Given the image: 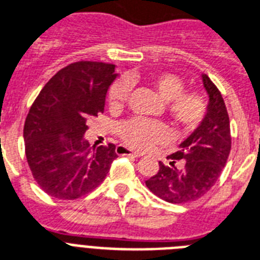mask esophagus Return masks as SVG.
Listing matches in <instances>:
<instances>
[{"instance_id":"esophagus-1","label":"esophagus","mask_w":260,"mask_h":260,"mask_svg":"<svg viewBox=\"0 0 260 260\" xmlns=\"http://www.w3.org/2000/svg\"><path fill=\"white\" fill-rule=\"evenodd\" d=\"M116 153L120 156H132V157H140V153L131 151V149H128L126 147H124V145H119V147L116 148Z\"/></svg>"}]
</instances>
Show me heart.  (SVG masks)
I'll return each instance as SVG.
<instances>
[{"label":"heart","mask_w":260,"mask_h":260,"mask_svg":"<svg viewBox=\"0 0 260 260\" xmlns=\"http://www.w3.org/2000/svg\"><path fill=\"white\" fill-rule=\"evenodd\" d=\"M145 81L156 90L160 99L166 101V109L175 124L191 129L202 123L207 107L203 96L198 92H184L183 79L174 73L161 72L153 73L143 79L141 76H129L128 81ZM129 86L124 80L112 84L108 92V103L111 108L121 107L126 99ZM119 135L128 147L135 149H148L152 145L163 143L167 139V126L155 120L134 117L126 120L119 126Z\"/></svg>","instance_id":"1"}]
</instances>
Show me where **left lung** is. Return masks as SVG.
<instances>
[{"instance_id":"8db88e82","label":"left lung","mask_w":260,"mask_h":260,"mask_svg":"<svg viewBox=\"0 0 260 260\" xmlns=\"http://www.w3.org/2000/svg\"><path fill=\"white\" fill-rule=\"evenodd\" d=\"M210 101L203 121L171 153L166 166L145 181L149 191L168 203L183 204L200 199L218 181L231 151L230 117L224 100L207 75L202 76Z\"/></svg>"}]
</instances>
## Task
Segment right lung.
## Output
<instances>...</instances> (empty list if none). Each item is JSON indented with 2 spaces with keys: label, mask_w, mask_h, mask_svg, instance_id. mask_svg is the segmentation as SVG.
Masks as SVG:
<instances>
[{
  "label": "right lung",
  "mask_w": 260,
  "mask_h": 260,
  "mask_svg": "<svg viewBox=\"0 0 260 260\" xmlns=\"http://www.w3.org/2000/svg\"><path fill=\"white\" fill-rule=\"evenodd\" d=\"M117 77L115 65L79 61L46 82L24 125L31 175L48 195L75 200L104 181L117 157L115 144L90 147L88 121L104 112L105 96Z\"/></svg>",
  "instance_id": "add662e5"
}]
</instances>
